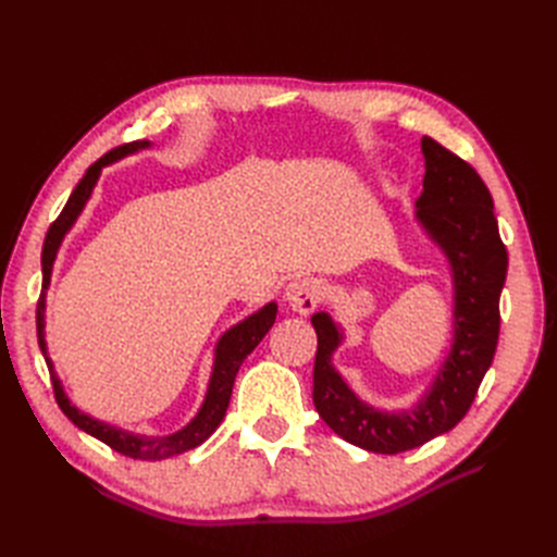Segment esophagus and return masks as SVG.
Listing matches in <instances>:
<instances>
[{"label": "esophagus", "mask_w": 557, "mask_h": 557, "mask_svg": "<svg viewBox=\"0 0 557 557\" xmlns=\"http://www.w3.org/2000/svg\"><path fill=\"white\" fill-rule=\"evenodd\" d=\"M323 283L315 278H295L285 288V301L288 307L301 315H309L323 299Z\"/></svg>", "instance_id": "1"}]
</instances>
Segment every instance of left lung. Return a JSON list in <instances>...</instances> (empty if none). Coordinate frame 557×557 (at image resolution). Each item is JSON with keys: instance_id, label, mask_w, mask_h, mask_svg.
<instances>
[{"instance_id": "obj_1", "label": "left lung", "mask_w": 557, "mask_h": 557, "mask_svg": "<svg viewBox=\"0 0 557 557\" xmlns=\"http://www.w3.org/2000/svg\"><path fill=\"white\" fill-rule=\"evenodd\" d=\"M416 218L442 248L453 274V344L428 393L411 409L369 407L332 364L344 332L332 315H311L318 334L313 404L318 416L352 446L395 455L428 444L460 423L493 364L499 336V295L509 256L499 239L493 197L471 164L430 137Z\"/></svg>"}]
</instances>
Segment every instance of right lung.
Returning a JSON list of instances; mask_svg holds the SVG:
<instances>
[{"mask_svg": "<svg viewBox=\"0 0 557 557\" xmlns=\"http://www.w3.org/2000/svg\"><path fill=\"white\" fill-rule=\"evenodd\" d=\"M150 141H132L125 146H117L104 158H99L95 164L88 166L86 176L78 181V185L74 188V193L66 199V205L62 209V213L58 215V221L48 227L46 242H44V250H41V272H44V285H41V297L37 301V334H39V348L46 358L48 372H50V381H53V393L58 399V407L62 409V413L72 420V423L88 432L95 440L104 442L107 446H111L113 450L127 455V458L134 460H164L172 458V455L185 453L190 448H197L199 444H205L209 436L215 432V428L223 423L225 411L230 407V397H232V385L234 379H237V372L242 362L250 356L252 348H256L264 334L272 330L274 320H276V301H269L260 311H256L252 315H248L242 323H237L234 327H230L221 339L215 344V358H213V372L209 379V387H207V397L205 404H201L197 416L190 420L188 425L183 430L174 432V434H164V436H146V434H134L121 428H113L109 423H102L88 413L78 411L74 404L66 397L62 381L58 379L53 362L48 358V348H46V336H44V327H46V290L50 285V274H53V262L58 258V250L62 246L64 234L72 230V225L76 223V218L81 215V211L86 209L88 199L92 195L95 183L102 174V166L113 164L125 156L137 153L141 148H148Z\"/></svg>", "mask_w": 557, "mask_h": 557, "instance_id": "obj_1", "label": "right lung"}]
</instances>
